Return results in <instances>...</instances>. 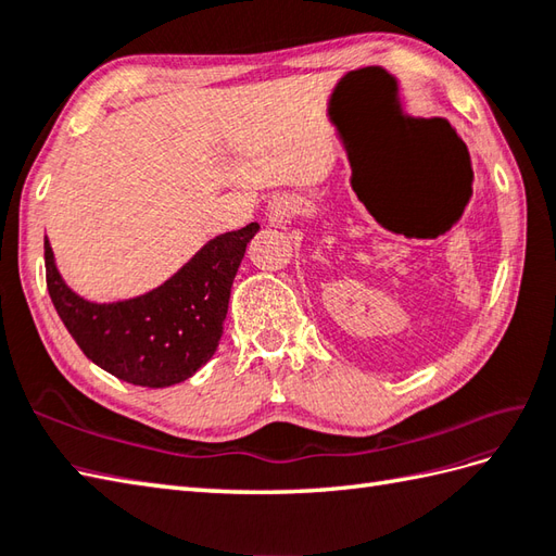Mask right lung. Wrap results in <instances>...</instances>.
I'll list each match as a JSON object with an SVG mask.
<instances>
[{
	"label": "right lung",
	"mask_w": 556,
	"mask_h": 556,
	"mask_svg": "<svg viewBox=\"0 0 556 556\" xmlns=\"http://www.w3.org/2000/svg\"><path fill=\"white\" fill-rule=\"evenodd\" d=\"M257 229L251 222L215 236L162 287L116 303L71 291L45 239L47 291L68 334L102 370L138 387L179 384L217 351L233 277Z\"/></svg>",
	"instance_id": "1"
}]
</instances>
